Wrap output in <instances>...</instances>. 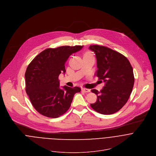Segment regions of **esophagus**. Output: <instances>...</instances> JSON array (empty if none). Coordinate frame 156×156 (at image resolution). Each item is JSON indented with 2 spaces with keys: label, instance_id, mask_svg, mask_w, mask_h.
<instances>
[{
  "label": "esophagus",
  "instance_id": "esophagus-1",
  "mask_svg": "<svg viewBox=\"0 0 156 156\" xmlns=\"http://www.w3.org/2000/svg\"><path fill=\"white\" fill-rule=\"evenodd\" d=\"M82 90H83V92H89L90 91V89H86V88H83V89H82Z\"/></svg>",
  "mask_w": 156,
  "mask_h": 156
}]
</instances>
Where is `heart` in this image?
<instances>
[{"label": "heart", "mask_w": 156, "mask_h": 156, "mask_svg": "<svg viewBox=\"0 0 156 156\" xmlns=\"http://www.w3.org/2000/svg\"><path fill=\"white\" fill-rule=\"evenodd\" d=\"M84 56H92V55L90 51H87L86 53H85Z\"/></svg>", "instance_id": "b5f03b06"}]
</instances>
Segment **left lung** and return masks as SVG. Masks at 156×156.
<instances>
[{
	"label": "left lung",
	"mask_w": 156,
	"mask_h": 156,
	"mask_svg": "<svg viewBox=\"0 0 156 156\" xmlns=\"http://www.w3.org/2000/svg\"><path fill=\"white\" fill-rule=\"evenodd\" d=\"M89 49L95 53L97 76L105 85L100 92L91 91L97 96V100L90 106L104 115L114 114L128 101L134 84L133 67L124 55L111 48L98 45H90Z\"/></svg>",
	"instance_id": "obj_1"
}]
</instances>
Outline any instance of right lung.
Returning <instances> with one entry per match:
<instances>
[{
  "instance_id": "obj_1",
  "label": "right lung",
  "mask_w": 156,
  "mask_h": 156,
  "mask_svg": "<svg viewBox=\"0 0 156 156\" xmlns=\"http://www.w3.org/2000/svg\"><path fill=\"white\" fill-rule=\"evenodd\" d=\"M83 46H61L47 48L37 55L28 66L25 73V90L34 108L41 115L58 118L69 109L78 87H59L58 76L66 72L69 57Z\"/></svg>"
}]
</instances>
